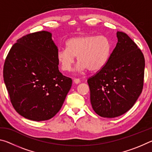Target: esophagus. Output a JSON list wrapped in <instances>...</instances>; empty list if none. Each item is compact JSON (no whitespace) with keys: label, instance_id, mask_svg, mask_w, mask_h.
<instances>
[{"label":"esophagus","instance_id":"esophagus-1","mask_svg":"<svg viewBox=\"0 0 152 152\" xmlns=\"http://www.w3.org/2000/svg\"><path fill=\"white\" fill-rule=\"evenodd\" d=\"M74 82H75L76 84H79L80 82V80L79 78H74Z\"/></svg>","mask_w":152,"mask_h":152}]
</instances>
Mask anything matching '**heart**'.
Here are the masks:
<instances>
[{"mask_svg":"<svg viewBox=\"0 0 152 152\" xmlns=\"http://www.w3.org/2000/svg\"><path fill=\"white\" fill-rule=\"evenodd\" d=\"M112 51V43L106 36L84 35L67 41L66 48L58 51L57 58L64 72L71 70L75 56L80 62L79 70L96 72L107 64Z\"/></svg>","mask_w":152,"mask_h":152,"instance_id":"1","label":"heart"}]
</instances>
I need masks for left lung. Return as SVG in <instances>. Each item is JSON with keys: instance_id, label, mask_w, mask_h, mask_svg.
<instances>
[{"instance_id": "obj_1", "label": "left lung", "mask_w": 152, "mask_h": 152, "mask_svg": "<svg viewBox=\"0 0 152 152\" xmlns=\"http://www.w3.org/2000/svg\"><path fill=\"white\" fill-rule=\"evenodd\" d=\"M104 68L88 79L91 102L102 117H119L137 101L143 87L145 58L133 41L122 31Z\"/></svg>"}]
</instances>
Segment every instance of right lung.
Segmentation results:
<instances>
[{"instance_id":"1","label":"right lung","mask_w":152,"mask_h":152,"mask_svg":"<svg viewBox=\"0 0 152 152\" xmlns=\"http://www.w3.org/2000/svg\"><path fill=\"white\" fill-rule=\"evenodd\" d=\"M58 49L50 32L23 36L5 59L3 78L15 110L41 121L54 117L70 91L72 80L58 69Z\"/></svg>"}]
</instances>
